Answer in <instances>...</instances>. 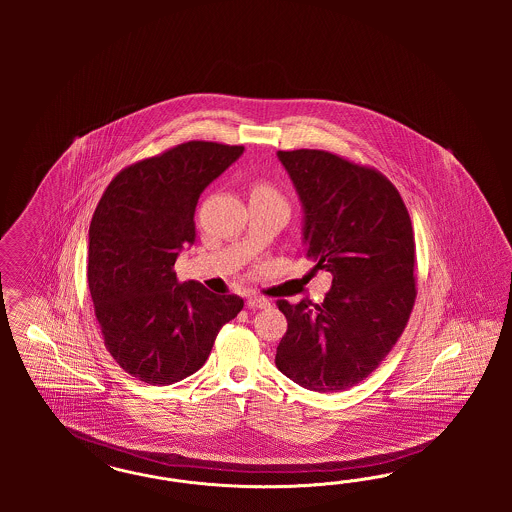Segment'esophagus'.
<instances>
[{"label": "esophagus", "mask_w": 512, "mask_h": 512, "mask_svg": "<svg viewBox=\"0 0 512 512\" xmlns=\"http://www.w3.org/2000/svg\"><path fill=\"white\" fill-rule=\"evenodd\" d=\"M246 306L249 310H266L270 308V300H266L263 296H249Z\"/></svg>", "instance_id": "1"}]
</instances>
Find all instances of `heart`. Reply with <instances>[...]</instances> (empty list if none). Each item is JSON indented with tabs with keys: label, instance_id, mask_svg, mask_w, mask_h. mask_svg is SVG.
Segmentation results:
<instances>
[{
	"label": "heart",
	"instance_id": "1",
	"mask_svg": "<svg viewBox=\"0 0 512 512\" xmlns=\"http://www.w3.org/2000/svg\"><path fill=\"white\" fill-rule=\"evenodd\" d=\"M253 195H276V193H274V189H272V187L261 184V186H255V189H253Z\"/></svg>",
	"mask_w": 512,
	"mask_h": 512
}]
</instances>
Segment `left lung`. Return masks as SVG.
<instances>
[{
  "instance_id": "8db88e82",
  "label": "left lung",
  "mask_w": 512,
  "mask_h": 512,
  "mask_svg": "<svg viewBox=\"0 0 512 512\" xmlns=\"http://www.w3.org/2000/svg\"><path fill=\"white\" fill-rule=\"evenodd\" d=\"M302 204L306 257L332 274L325 302L279 300L276 366L313 392L355 387L402 336L415 304V236L381 172L323 150L278 152Z\"/></svg>"
}]
</instances>
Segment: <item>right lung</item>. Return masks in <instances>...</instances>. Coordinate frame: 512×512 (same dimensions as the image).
Segmentation results:
<instances>
[{
	"mask_svg": "<svg viewBox=\"0 0 512 512\" xmlns=\"http://www.w3.org/2000/svg\"><path fill=\"white\" fill-rule=\"evenodd\" d=\"M244 146L191 140L120 172L93 212L88 285L110 355L148 385H172L206 362L221 326L244 308L199 281L178 283L174 263L195 244L202 191Z\"/></svg>",
	"mask_w": 512,
	"mask_h": 512,
	"instance_id": "add662e5",
	"label": "right lung"
}]
</instances>
